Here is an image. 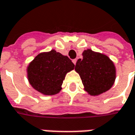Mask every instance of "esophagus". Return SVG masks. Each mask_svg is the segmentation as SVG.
<instances>
[{
	"label": "esophagus",
	"instance_id": "obj_1",
	"mask_svg": "<svg viewBox=\"0 0 135 135\" xmlns=\"http://www.w3.org/2000/svg\"><path fill=\"white\" fill-rule=\"evenodd\" d=\"M76 61H77V60H76V59H73V63H74V65H76Z\"/></svg>",
	"mask_w": 135,
	"mask_h": 135
}]
</instances>
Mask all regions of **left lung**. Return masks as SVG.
I'll return each mask as SVG.
<instances>
[{
  "label": "left lung",
  "instance_id": "8db88e82",
  "mask_svg": "<svg viewBox=\"0 0 135 135\" xmlns=\"http://www.w3.org/2000/svg\"><path fill=\"white\" fill-rule=\"evenodd\" d=\"M82 56L76 62L75 70L79 74L85 90L91 96L108 91L116 78L113 61L107 56L90 49L84 50Z\"/></svg>",
  "mask_w": 135,
  "mask_h": 135
}]
</instances>
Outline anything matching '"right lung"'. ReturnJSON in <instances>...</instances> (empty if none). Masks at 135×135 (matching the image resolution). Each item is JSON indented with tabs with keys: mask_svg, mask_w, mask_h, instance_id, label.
<instances>
[{
	"mask_svg": "<svg viewBox=\"0 0 135 135\" xmlns=\"http://www.w3.org/2000/svg\"><path fill=\"white\" fill-rule=\"evenodd\" d=\"M74 66L68 57L54 50L41 53L28 66V80L32 87L41 94H56L61 90L65 75L74 69Z\"/></svg>",
	"mask_w": 135,
	"mask_h": 135,
	"instance_id": "1",
	"label": "right lung"
}]
</instances>
